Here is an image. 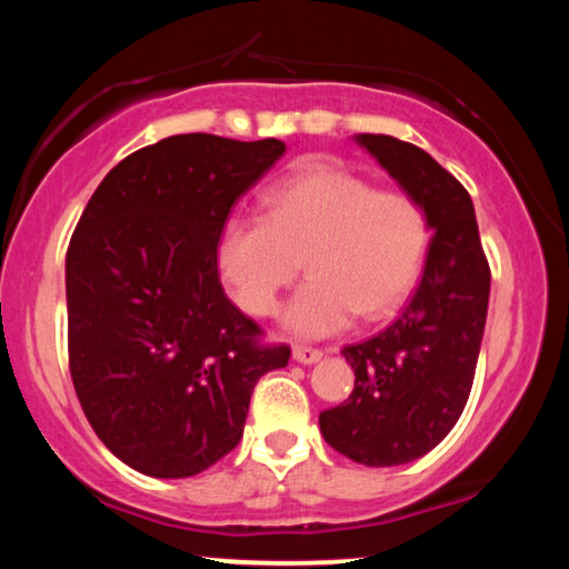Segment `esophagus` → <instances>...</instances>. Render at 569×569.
Returning a JSON list of instances; mask_svg holds the SVG:
<instances>
[{"label":"esophagus","mask_w":569,"mask_h":569,"mask_svg":"<svg viewBox=\"0 0 569 569\" xmlns=\"http://www.w3.org/2000/svg\"><path fill=\"white\" fill-rule=\"evenodd\" d=\"M293 359L298 361V363H316V361H321L323 359V353L319 351V349H311V346H296L293 349Z\"/></svg>","instance_id":"1"}]
</instances>
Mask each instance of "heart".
Masks as SVG:
<instances>
[{"instance_id":"obj_1","label":"heart","mask_w":569,"mask_h":569,"mask_svg":"<svg viewBox=\"0 0 569 569\" xmlns=\"http://www.w3.org/2000/svg\"><path fill=\"white\" fill-rule=\"evenodd\" d=\"M263 203V218L230 216L218 238V268L248 313L276 311L301 258L308 281L281 316L298 339L339 333L356 313L381 319L419 283L431 226L409 192L377 190L349 170L313 166L273 186Z\"/></svg>"}]
</instances>
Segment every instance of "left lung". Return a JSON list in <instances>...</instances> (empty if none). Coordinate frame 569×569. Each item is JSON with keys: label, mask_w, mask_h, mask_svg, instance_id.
Returning a JSON list of instances; mask_svg holds the SVG:
<instances>
[{"label": "left lung", "mask_w": 569, "mask_h": 569, "mask_svg": "<svg viewBox=\"0 0 569 569\" xmlns=\"http://www.w3.org/2000/svg\"><path fill=\"white\" fill-rule=\"evenodd\" d=\"M429 216L431 246L411 301L387 331L341 351L353 391L319 417L323 439L366 467H399L445 439L465 411L485 336L489 266L469 192L391 134H353Z\"/></svg>", "instance_id": "left-lung-1"}]
</instances>
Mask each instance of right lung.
Listing matches in <instances>:
<instances>
[{
  "label": "right lung",
  "instance_id": "right-lung-1",
  "mask_svg": "<svg viewBox=\"0 0 569 569\" xmlns=\"http://www.w3.org/2000/svg\"><path fill=\"white\" fill-rule=\"evenodd\" d=\"M276 138L172 134L118 162L67 248V343L82 411L114 457L158 479L200 475L243 437L288 346L228 301L218 238L236 200L281 160Z\"/></svg>",
  "mask_w": 569,
  "mask_h": 569
}]
</instances>
